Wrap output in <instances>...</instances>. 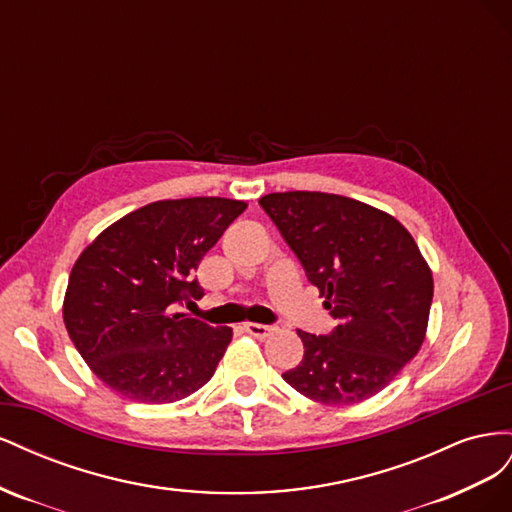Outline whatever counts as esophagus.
I'll return each instance as SVG.
<instances>
[{"label":"esophagus","mask_w":512,"mask_h":512,"mask_svg":"<svg viewBox=\"0 0 512 512\" xmlns=\"http://www.w3.org/2000/svg\"><path fill=\"white\" fill-rule=\"evenodd\" d=\"M243 329L245 333H250L256 339H267L275 331V327H269V324H260V322H245Z\"/></svg>","instance_id":"obj_1"}]
</instances>
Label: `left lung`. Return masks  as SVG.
Listing matches in <instances>:
<instances>
[{
    "instance_id": "1",
    "label": "left lung",
    "mask_w": 512,
    "mask_h": 512,
    "mask_svg": "<svg viewBox=\"0 0 512 512\" xmlns=\"http://www.w3.org/2000/svg\"><path fill=\"white\" fill-rule=\"evenodd\" d=\"M258 205L337 320L329 335L297 331L305 354L284 380L327 406L374 397L425 342L433 277L416 241L393 215L348 196L275 192Z\"/></svg>"
}]
</instances>
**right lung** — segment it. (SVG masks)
I'll use <instances>...</instances> for the list:
<instances>
[{
	"label": "right lung",
	"mask_w": 512,
	"mask_h": 512,
	"mask_svg": "<svg viewBox=\"0 0 512 512\" xmlns=\"http://www.w3.org/2000/svg\"><path fill=\"white\" fill-rule=\"evenodd\" d=\"M247 203L220 196L158 200L102 230L76 258L64 322L89 369L138 404H170L205 386L230 327L177 312L203 297L200 260Z\"/></svg>",
	"instance_id": "right-lung-1"
}]
</instances>
